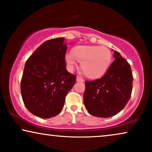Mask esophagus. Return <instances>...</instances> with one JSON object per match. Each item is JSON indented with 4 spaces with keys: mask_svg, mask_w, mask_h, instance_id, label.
Returning a JSON list of instances; mask_svg holds the SVG:
<instances>
[{
    "mask_svg": "<svg viewBox=\"0 0 152 152\" xmlns=\"http://www.w3.org/2000/svg\"><path fill=\"white\" fill-rule=\"evenodd\" d=\"M76 81H78V82H83L84 81V79H83V78H82L81 77L77 76V77H76Z\"/></svg>",
    "mask_w": 152,
    "mask_h": 152,
    "instance_id": "esophagus-1",
    "label": "esophagus"
}]
</instances>
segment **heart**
<instances>
[{
    "instance_id": "1",
    "label": "heart",
    "mask_w": 152,
    "mask_h": 152,
    "mask_svg": "<svg viewBox=\"0 0 152 152\" xmlns=\"http://www.w3.org/2000/svg\"><path fill=\"white\" fill-rule=\"evenodd\" d=\"M111 59L110 50L101 46H78L65 55L69 68L72 69L79 61L83 72L92 78H99L104 74L110 66Z\"/></svg>"
}]
</instances>
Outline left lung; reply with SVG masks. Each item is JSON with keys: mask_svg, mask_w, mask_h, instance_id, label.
I'll return each mask as SVG.
<instances>
[{"mask_svg": "<svg viewBox=\"0 0 152 152\" xmlns=\"http://www.w3.org/2000/svg\"><path fill=\"white\" fill-rule=\"evenodd\" d=\"M114 57L115 60L102 77L85 83L84 105L94 116H114L126 107L131 96L133 77L130 65L116 50Z\"/></svg>", "mask_w": 152, "mask_h": 152, "instance_id": "8db88e82", "label": "left lung"}]
</instances>
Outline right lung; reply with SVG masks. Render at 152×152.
<instances>
[{
    "label": "right lung",
    "mask_w": 152,
    "mask_h": 152,
    "mask_svg": "<svg viewBox=\"0 0 152 152\" xmlns=\"http://www.w3.org/2000/svg\"><path fill=\"white\" fill-rule=\"evenodd\" d=\"M66 49L64 38L48 40L25 63L21 93L25 107L36 116L49 118L58 114L76 83V76L66 69Z\"/></svg>",
    "instance_id": "add662e5"
}]
</instances>
